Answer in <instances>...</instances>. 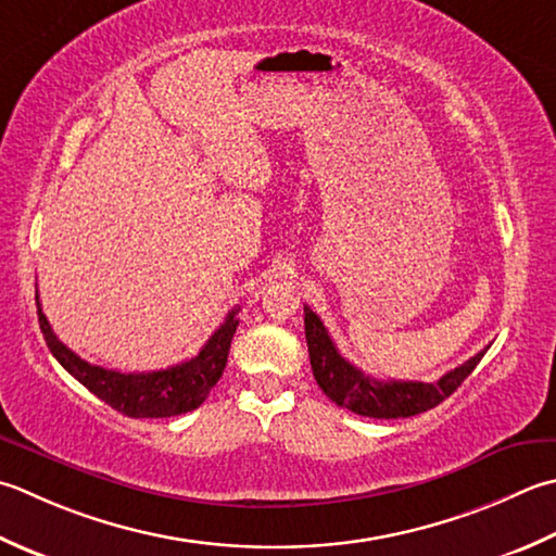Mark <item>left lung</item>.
<instances>
[{
    "label": "left lung",
    "mask_w": 556,
    "mask_h": 556,
    "mask_svg": "<svg viewBox=\"0 0 556 556\" xmlns=\"http://www.w3.org/2000/svg\"><path fill=\"white\" fill-rule=\"evenodd\" d=\"M303 320H306L311 368L323 393L334 405L371 419L415 417L441 405L475 371V366L482 362V356L489 350L486 346V350L467 358L463 366L453 368V371L433 380V383H421V380H376L364 371H358L356 366H352L337 352L323 320L308 306H303Z\"/></svg>",
    "instance_id": "left-lung-1"
}]
</instances>
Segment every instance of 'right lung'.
Instances as JSON below:
<instances>
[{"mask_svg": "<svg viewBox=\"0 0 556 556\" xmlns=\"http://www.w3.org/2000/svg\"><path fill=\"white\" fill-rule=\"evenodd\" d=\"M236 313L238 308L226 315L219 330L206 340L200 354L188 358V362L163 368V371L119 374L113 371V368L84 362V358L76 356L70 346H64L58 340V334L52 332L38 301V323L42 337H46L52 356L62 364L64 371L72 374L84 388H89L96 397H101L105 402V405H111L113 409L123 412L125 417L132 419L176 417L202 405L226 368L228 350H231L233 332L238 328Z\"/></svg>", "mask_w": 556, "mask_h": 556, "instance_id": "obj_1", "label": "right lung"}]
</instances>
